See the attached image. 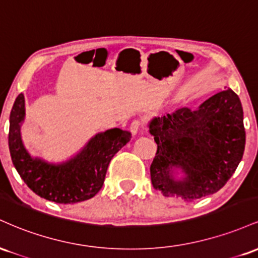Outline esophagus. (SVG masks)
<instances>
[{
	"mask_svg": "<svg viewBox=\"0 0 258 258\" xmlns=\"http://www.w3.org/2000/svg\"><path fill=\"white\" fill-rule=\"evenodd\" d=\"M142 128H143V122H142L141 120L132 121L131 125H130V131H131V133H132L133 136L137 135V133L141 131Z\"/></svg>",
	"mask_w": 258,
	"mask_h": 258,
	"instance_id": "34e87169",
	"label": "esophagus"
}]
</instances>
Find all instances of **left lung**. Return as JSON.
Instances as JSON below:
<instances>
[{"mask_svg":"<svg viewBox=\"0 0 258 258\" xmlns=\"http://www.w3.org/2000/svg\"><path fill=\"white\" fill-rule=\"evenodd\" d=\"M158 144L150 166L153 186L165 197L194 201L218 191L235 172L245 149L244 112L230 88L195 110L179 108L154 117ZM182 173L180 177L176 174Z\"/></svg>","mask_w":258,"mask_h":258,"instance_id":"obj_1","label":"left lung"}]
</instances>
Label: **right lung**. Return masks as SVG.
<instances>
[{
    "instance_id": "add662e5",
    "label": "right lung",
    "mask_w": 258,
    "mask_h": 258,
    "mask_svg": "<svg viewBox=\"0 0 258 258\" xmlns=\"http://www.w3.org/2000/svg\"><path fill=\"white\" fill-rule=\"evenodd\" d=\"M25 119V99L20 93L10 116L8 146L12 162L26 185L43 199L57 204H75L91 199L102 189L109 162L131 139L120 128L97 133L73 158L53 164L34 158L26 150L20 135Z\"/></svg>"
}]
</instances>
